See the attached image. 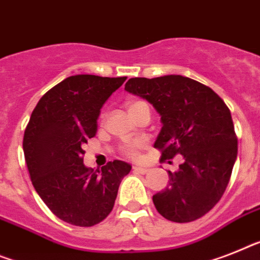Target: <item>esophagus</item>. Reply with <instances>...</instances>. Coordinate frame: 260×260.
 <instances>
[{
  "instance_id": "34e87169",
  "label": "esophagus",
  "mask_w": 260,
  "mask_h": 260,
  "mask_svg": "<svg viewBox=\"0 0 260 260\" xmlns=\"http://www.w3.org/2000/svg\"><path fill=\"white\" fill-rule=\"evenodd\" d=\"M133 171L138 174H146L147 171H149V169H146V167H142V166H133Z\"/></svg>"
}]
</instances>
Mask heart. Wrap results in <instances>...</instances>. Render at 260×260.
I'll use <instances>...</instances> for the list:
<instances>
[{
    "label": "heart",
    "instance_id": "b5f03b06",
    "mask_svg": "<svg viewBox=\"0 0 260 260\" xmlns=\"http://www.w3.org/2000/svg\"><path fill=\"white\" fill-rule=\"evenodd\" d=\"M142 106H147L145 101H139V100H134V101H130L127 104V109L130 113L135 111L138 107H142ZM142 146V142H134V143H128V145L123 146V153L126 154L127 156L130 158H135V156L138 155V149Z\"/></svg>",
    "mask_w": 260,
    "mask_h": 260
}]
</instances>
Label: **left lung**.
<instances>
[{"label":"left lung","instance_id":"left-lung-1","mask_svg":"<svg viewBox=\"0 0 260 260\" xmlns=\"http://www.w3.org/2000/svg\"><path fill=\"white\" fill-rule=\"evenodd\" d=\"M125 90L142 96L160 115L154 143L160 159L183 156L179 170L169 171V186L153 195L156 211L171 222L199 219L219 202L237 159L229 107L209 86L175 74L130 78Z\"/></svg>","mask_w":260,"mask_h":260}]
</instances>
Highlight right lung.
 Instances as JSON below:
<instances>
[{"instance_id": "add662e5", "label": "right lung", "mask_w": 260, "mask_h": 260, "mask_svg": "<svg viewBox=\"0 0 260 260\" xmlns=\"http://www.w3.org/2000/svg\"><path fill=\"white\" fill-rule=\"evenodd\" d=\"M126 77L78 74L51 87L37 104L23 134V154L34 188L59 219L79 227L102 222L132 166L83 165V146L96 133L101 109Z\"/></svg>"}]
</instances>
